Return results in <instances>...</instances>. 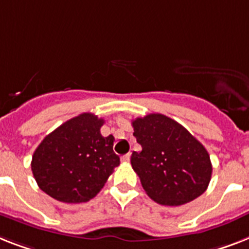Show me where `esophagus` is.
I'll use <instances>...</instances> for the list:
<instances>
[{
    "instance_id": "34e87169",
    "label": "esophagus",
    "mask_w": 249,
    "mask_h": 249,
    "mask_svg": "<svg viewBox=\"0 0 249 249\" xmlns=\"http://www.w3.org/2000/svg\"><path fill=\"white\" fill-rule=\"evenodd\" d=\"M130 156H131V153L129 152V153H126V155H125V156L121 157V160H123V161H124V162H129V161H130Z\"/></svg>"
}]
</instances>
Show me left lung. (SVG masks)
Instances as JSON below:
<instances>
[{"instance_id": "obj_1", "label": "left lung", "mask_w": 249, "mask_h": 249, "mask_svg": "<svg viewBox=\"0 0 249 249\" xmlns=\"http://www.w3.org/2000/svg\"><path fill=\"white\" fill-rule=\"evenodd\" d=\"M141 152L131 153V166L153 201L180 206L203 193L212 165L201 142L173 119L149 114L131 123Z\"/></svg>"}]
</instances>
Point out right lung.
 Instances as JSON below:
<instances>
[{
  "label": "right lung",
  "mask_w": 249,
  "mask_h": 249,
  "mask_svg": "<svg viewBox=\"0 0 249 249\" xmlns=\"http://www.w3.org/2000/svg\"><path fill=\"white\" fill-rule=\"evenodd\" d=\"M104 119L84 112L46 137L34 151L32 171L38 187L64 203L88 202L104 188L120 157L112 135L102 137Z\"/></svg>",
  "instance_id": "add662e5"
}]
</instances>
